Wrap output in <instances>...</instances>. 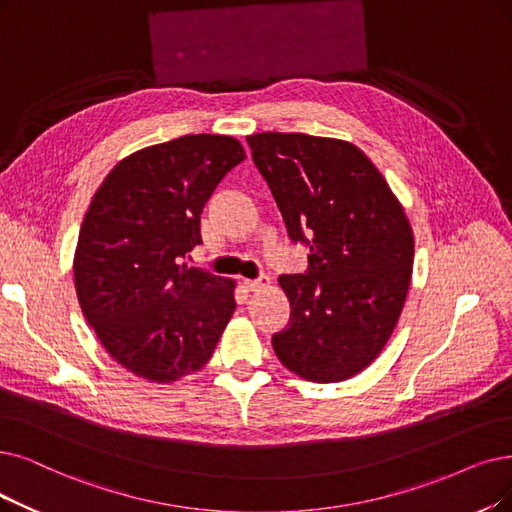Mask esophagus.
Instances as JSON below:
<instances>
[{
    "instance_id": "obj_1",
    "label": "esophagus",
    "mask_w": 512,
    "mask_h": 512,
    "mask_svg": "<svg viewBox=\"0 0 512 512\" xmlns=\"http://www.w3.org/2000/svg\"><path fill=\"white\" fill-rule=\"evenodd\" d=\"M243 288L248 292H264L271 288V279L262 277V279H243Z\"/></svg>"
}]
</instances>
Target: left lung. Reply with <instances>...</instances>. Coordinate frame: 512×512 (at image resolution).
<instances>
[{
    "label": "left lung",
    "mask_w": 512,
    "mask_h": 512,
    "mask_svg": "<svg viewBox=\"0 0 512 512\" xmlns=\"http://www.w3.org/2000/svg\"><path fill=\"white\" fill-rule=\"evenodd\" d=\"M248 145L290 237H311L309 273L279 277L292 311L275 355L304 380H349L395 332L412 281V224L353 142L260 132Z\"/></svg>",
    "instance_id": "8db88e82"
}]
</instances>
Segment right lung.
<instances>
[{
	"mask_svg": "<svg viewBox=\"0 0 512 512\" xmlns=\"http://www.w3.org/2000/svg\"><path fill=\"white\" fill-rule=\"evenodd\" d=\"M243 159L233 136L187 134L121 159L90 201L73 258L77 300L138 378L199 372L235 313L237 283L180 258L201 243L203 206Z\"/></svg>",
	"mask_w": 512,
	"mask_h": 512,
	"instance_id": "obj_1",
	"label": "right lung"
}]
</instances>
